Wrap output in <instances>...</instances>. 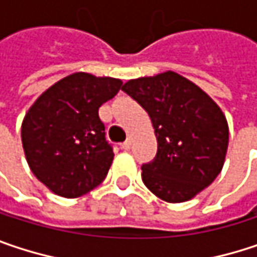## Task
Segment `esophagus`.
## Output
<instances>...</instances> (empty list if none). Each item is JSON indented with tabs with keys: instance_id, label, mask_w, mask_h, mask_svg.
I'll return each mask as SVG.
<instances>
[{
	"instance_id": "1",
	"label": "esophagus",
	"mask_w": 257,
	"mask_h": 257,
	"mask_svg": "<svg viewBox=\"0 0 257 257\" xmlns=\"http://www.w3.org/2000/svg\"><path fill=\"white\" fill-rule=\"evenodd\" d=\"M131 146H132V140L131 138H128L125 143H122V149L123 150H131Z\"/></svg>"
}]
</instances>
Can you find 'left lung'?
I'll use <instances>...</instances> for the list:
<instances>
[{"label":"left lung","instance_id":"8db88e82","mask_svg":"<svg viewBox=\"0 0 257 257\" xmlns=\"http://www.w3.org/2000/svg\"><path fill=\"white\" fill-rule=\"evenodd\" d=\"M150 116L157 154L144 163L143 182L154 196L187 201L209 187L222 171L228 123L203 89L175 72L131 79L123 86Z\"/></svg>","mask_w":257,"mask_h":257}]
</instances>
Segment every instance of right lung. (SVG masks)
Wrapping results in <instances>:
<instances>
[{"mask_svg": "<svg viewBox=\"0 0 257 257\" xmlns=\"http://www.w3.org/2000/svg\"><path fill=\"white\" fill-rule=\"evenodd\" d=\"M122 81L78 72L44 94L22 123V144L34 175L54 194L81 197L104 181L113 162L98 108Z\"/></svg>", "mask_w": 257, "mask_h": 257, "instance_id": "right-lung-1", "label": "right lung"}]
</instances>
